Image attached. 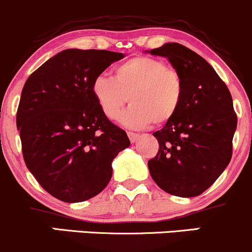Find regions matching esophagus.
Instances as JSON below:
<instances>
[{"label":"esophagus","mask_w":252,"mask_h":252,"mask_svg":"<svg viewBox=\"0 0 252 252\" xmlns=\"http://www.w3.org/2000/svg\"><path fill=\"white\" fill-rule=\"evenodd\" d=\"M128 136H129V140H130L131 143H135L137 140H139L140 135L136 134V132H131V131H128Z\"/></svg>","instance_id":"34e87169"}]
</instances>
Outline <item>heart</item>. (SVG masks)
Returning <instances> with one entry per match:
<instances>
[{"mask_svg":"<svg viewBox=\"0 0 252 252\" xmlns=\"http://www.w3.org/2000/svg\"><path fill=\"white\" fill-rule=\"evenodd\" d=\"M92 94L105 117L113 120L126 100L128 109L118 120L129 128L160 126L172 120L184 98V82L164 61L136 56L115 68V76L99 75Z\"/></svg>","mask_w":252,"mask_h":252,"instance_id":"1","label":"heart"}]
</instances>
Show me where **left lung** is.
<instances>
[{
	"instance_id": "obj_1",
	"label": "left lung",
	"mask_w": 252,
	"mask_h": 252,
	"mask_svg": "<svg viewBox=\"0 0 252 252\" xmlns=\"http://www.w3.org/2000/svg\"><path fill=\"white\" fill-rule=\"evenodd\" d=\"M149 52L166 57L181 74L184 98L172 120L153 136L159 142L149 173L160 189L179 197L206 191L232 158L237 115L231 93L203 57L178 43Z\"/></svg>"
}]
</instances>
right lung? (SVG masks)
Wrapping results in <instances>:
<instances>
[{
  "mask_svg": "<svg viewBox=\"0 0 252 252\" xmlns=\"http://www.w3.org/2000/svg\"><path fill=\"white\" fill-rule=\"evenodd\" d=\"M123 57L107 50H63L25 82L16 113L25 164L63 202H82L103 191L112 160L130 146L92 94L93 80Z\"/></svg>",
  "mask_w": 252,
  "mask_h": 252,
  "instance_id": "add662e5",
  "label": "right lung"
}]
</instances>
